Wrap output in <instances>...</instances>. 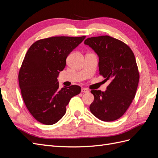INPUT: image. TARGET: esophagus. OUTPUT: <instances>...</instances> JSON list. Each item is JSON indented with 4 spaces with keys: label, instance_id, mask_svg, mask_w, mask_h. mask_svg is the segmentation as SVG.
<instances>
[{
    "label": "esophagus",
    "instance_id": "obj_1",
    "mask_svg": "<svg viewBox=\"0 0 158 158\" xmlns=\"http://www.w3.org/2000/svg\"><path fill=\"white\" fill-rule=\"evenodd\" d=\"M89 92V89L86 88H82V92L83 93H88Z\"/></svg>",
    "mask_w": 158,
    "mask_h": 158
}]
</instances>
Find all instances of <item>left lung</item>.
Returning a JSON list of instances; mask_svg holds the SVG:
<instances>
[{"instance_id": "1", "label": "left lung", "mask_w": 158, "mask_h": 158, "mask_svg": "<svg viewBox=\"0 0 158 158\" xmlns=\"http://www.w3.org/2000/svg\"><path fill=\"white\" fill-rule=\"evenodd\" d=\"M84 44L98 55L99 74L111 83L107 90H92L90 111L103 121H115L126 112L135 98L139 72L135 55L125 43L108 35L87 38Z\"/></svg>"}]
</instances>
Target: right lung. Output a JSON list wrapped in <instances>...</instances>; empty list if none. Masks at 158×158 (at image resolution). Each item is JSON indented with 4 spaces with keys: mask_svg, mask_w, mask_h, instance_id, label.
I'll use <instances>...</instances> for the list:
<instances>
[{
    "mask_svg": "<svg viewBox=\"0 0 158 158\" xmlns=\"http://www.w3.org/2000/svg\"><path fill=\"white\" fill-rule=\"evenodd\" d=\"M85 38H46L33 44L26 52L19 72V85L28 111L41 123L58 122L70 99L80 93L76 85L59 89L57 78L65 67L66 57Z\"/></svg>",
    "mask_w": 158,
    "mask_h": 158,
    "instance_id": "add662e5",
    "label": "right lung"
}]
</instances>
